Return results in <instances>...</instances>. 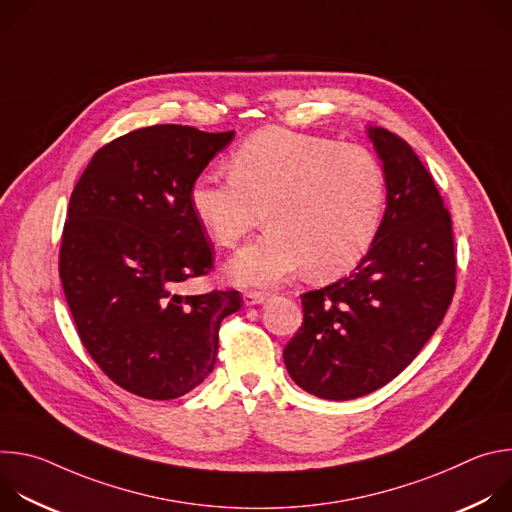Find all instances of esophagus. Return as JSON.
<instances>
[{"mask_svg":"<svg viewBox=\"0 0 512 512\" xmlns=\"http://www.w3.org/2000/svg\"><path fill=\"white\" fill-rule=\"evenodd\" d=\"M267 300V294H261V291H245L243 302L245 306H259Z\"/></svg>","mask_w":512,"mask_h":512,"instance_id":"1","label":"esophagus"}]
</instances>
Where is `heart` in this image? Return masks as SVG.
<instances>
[{
    "label": "heart",
    "mask_w": 512,
    "mask_h": 512,
    "mask_svg": "<svg viewBox=\"0 0 512 512\" xmlns=\"http://www.w3.org/2000/svg\"><path fill=\"white\" fill-rule=\"evenodd\" d=\"M229 172L198 176L188 200L221 247H235L263 212L267 231L227 265L239 285H273L304 267L314 279H332L356 267L377 239L387 176L362 145L265 127L237 145Z\"/></svg>",
    "instance_id": "heart-1"
}]
</instances>
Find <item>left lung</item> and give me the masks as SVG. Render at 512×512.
I'll return each instance as SVG.
<instances>
[{"instance_id": "8db88e82", "label": "left lung", "mask_w": 512, "mask_h": 512, "mask_svg": "<svg viewBox=\"0 0 512 512\" xmlns=\"http://www.w3.org/2000/svg\"><path fill=\"white\" fill-rule=\"evenodd\" d=\"M387 176L377 239L356 269L302 294L304 322L283 348L304 391L348 401L393 381L442 324L456 291L452 216L411 145L369 127Z\"/></svg>"}]
</instances>
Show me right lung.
Instances as JSON below:
<instances>
[{"label":"right lung","mask_w":512,"mask_h":512,"mask_svg":"<svg viewBox=\"0 0 512 512\" xmlns=\"http://www.w3.org/2000/svg\"><path fill=\"white\" fill-rule=\"evenodd\" d=\"M235 131L150 125L93 156L70 194L58 271L77 332L121 389L168 401L214 369L221 322L243 306L237 289L182 296L212 269V249L188 192Z\"/></svg>","instance_id":"1"}]
</instances>
